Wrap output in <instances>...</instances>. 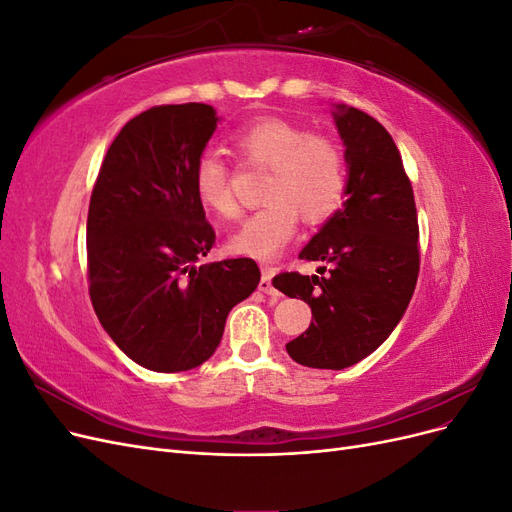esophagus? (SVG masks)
<instances>
[{
    "instance_id": "34e87169",
    "label": "esophagus",
    "mask_w": 512,
    "mask_h": 512,
    "mask_svg": "<svg viewBox=\"0 0 512 512\" xmlns=\"http://www.w3.org/2000/svg\"><path fill=\"white\" fill-rule=\"evenodd\" d=\"M273 273H275V269H271V267L262 269V277H260V284H258V290H260V292H265V294H277V290H275L273 284H271Z\"/></svg>"
}]
</instances>
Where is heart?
I'll return each mask as SVG.
<instances>
[{
	"label": "heart",
	"mask_w": 512,
	"mask_h": 512,
	"mask_svg": "<svg viewBox=\"0 0 512 512\" xmlns=\"http://www.w3.org/2000/svg\"><path fill=\"white\" fill-rule=\"evenodd\" d=\"M235 149L247 164L269 168L267 205L232 232L228 250L254 260H275L297 230V215L318 224L342 205L346 192L344 153L333 141L280 117L258 119L235 134ZM198 203L218 218H235L237 203L228 166L218 151H205L194 166Z\"/></svg>",
	"instance_id": "b5f03b06"
}]
</instances>
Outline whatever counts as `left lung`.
<instances>
[{
    "mask_svg": "<svg viewBox=\"0 0 512 512\" xmlns=\"http://www.w3.org/2000/svg\"><path fill=\"white\" fill-rule=\"evenodd\" d=\"M331 115L346 147V200L299 252L329 273L273 280L312 307L309 329L286 350L316 369H346L374 352L404 318L418 277L414 192L397 145L359 108L335 104Z\"/></svg>",
    "mask_w": 512,
    "mask_h": 512,
    "instance_id": "8db88e82",
    "label": "left lung"
}]
</instances>
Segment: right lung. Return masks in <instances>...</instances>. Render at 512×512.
<instances>
[{"label": "right lung", "instance_id": "add662e5", "mask_svg": "<svg viewBox=\"0 0 512 512\" xmlns=\"http://www.w3.org/2000/svg\"><path fill=\"white\" fill-rule=\"evenodd\" d=\"M218 121L200 102L136 115L108 147L89 200L91 305L123 354L162 374L203 365L230 309L260 282L252 258L200 262L215 232L192 175Z\"/></svg>", "mask_w": 512, "mask_h": 512}]
</instances>
